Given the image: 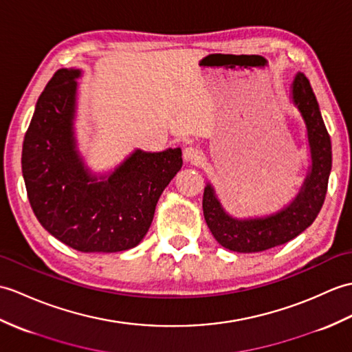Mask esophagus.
Instances as JSON below:
<instances>
[{
    "label": "esophagus",
    "instance_id": "34e87169",
    "mask_svg": "<svg viewBox=\"0 0 352 352\" xmlns=\"http://www.w3.org/2000/svg\"><path fill=\"white\" fill-rule=\"evenodd\" d=\"M183 157L186 162H190L193 165H198L202 159V153L196 146H186L183 151Z\"/></svg>",
    "mask_w": 352,
    "mask_h": 352
}]
</instances>
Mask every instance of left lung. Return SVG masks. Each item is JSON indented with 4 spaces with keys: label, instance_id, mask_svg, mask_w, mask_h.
I'll return each mask as SVG.
<instances>
[{
    "label": "left lung",
    "instance_id": "8db88e82",
    "mask_svg": "<svg viewBox=\"0 0 352 352\" xmlns=\"http://www.w3.org/2000/svg\"><path fill=\"white\" fill-rule=\"evenodd\" d=\"M291 97L305 120L312 165L289 206L265 217L235 219L220 206L213 186L208 183L204 189L206 222L217 243L232 252H263L288 243L314 223L324 204L331 170V141L314 89L303 73L294 78Z\"/></svg>",
    "mask_w": 352,
    "mask_h": 352
}]
</instances>
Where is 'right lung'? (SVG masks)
<instances>
[{"instance_id":"add662e5","label":"right lung","mask_w":352,"mask_h":352,"mask_svg":"<svg viewBox=\"0 0 352 352\" xmlns=\"http://www.w3.org/2000/svg\"><path fill=\"white\" fill-rule=\"evenodd\" d=\"M79 76V69H60L38 97L22 146L28 199L40 225L72 249H132L148 232L162 192L183 166L182 148L135 150L99 182L76 150Z\"/></svg>"}]
</instances>
